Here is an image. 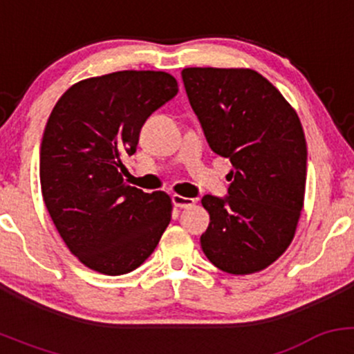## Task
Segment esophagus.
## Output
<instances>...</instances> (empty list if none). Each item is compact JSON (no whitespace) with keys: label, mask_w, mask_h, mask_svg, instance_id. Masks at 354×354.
Masks as SVG:
<instances>
[{"label":"esophagus","mask_w":354,"mask_h":354,"mask_svg":"<svg viewBox=\"0 0 354 354\" xmlns=\"http://www.w3.org/2000/svg\"><path fill=\"white\" fill-rule=\"evenodd\" d=\"M173 205L176 206V208H191V206L196 205V200L181 196V194H173Z\"/></svg>","instance_id":"esophagus-1"}]
</instances>
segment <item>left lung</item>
<instances>
[{"instance_id": "left-lung-1", "label": "left lung", "mask_w": 354, "mask_h": 354, "mask_svg": "<svg viewBox=\"0 0 354 354\" xmlns=\"http://www.w3.org/2000/svg\"><path fill=\"white\" fill-rule=\"evenodd\" d=\"M186 95L214 153L228 158L226 198L206 194L201 248L230 274L273 265L293 241L306 188V140L295 108L258 71L185 68Z\"/></svg>"}]
</instances>
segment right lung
I'll return each instance as SVG.
<instances>
[{"mask_svg":"<svg viewBox=\"0 0 354 354\" xmlns=\"http://www.w3.org/2000/svg\"><path fill=\"white\" fill-rule=\"evenodd\" d=\"M178 93L165 71H116L75 83L53 108L43 133L39 181L48 213L76 258L118 276L148 259L171 221L165 191L126 185L123 160L141 126Z\"/></svg>","mask_w":354,"mask_h":354,"instance_id":"1","label":"right lung"}]
</instances>
